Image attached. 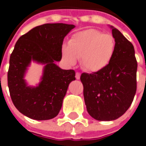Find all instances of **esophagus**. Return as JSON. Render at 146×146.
<instances>
[{
	"label": "esophagus",
	"mask_w": 146,
	"mask_h": 146,
	"mask_svg": "<svg viewBox=\"0 0 146 146\" xmlns=\"http://www.w3.org/2000/svg\"><path fill=\"white\" fill-rule=\"evenodd\" d=\"M80 78V73L77 72V73H76V79L79 80Z\"/></svg>",
	"instance_id": "obj_1"
}]
</instances>
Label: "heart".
Wrapping results in <instances>:
<instances>
[{
    "mask_svg": "<svg viewBox=\"0 0 146 146\" xmlns=\"http://www.w3.org/2000/svg\"><path fill=\"white\" fill-rule=\"evenodd\" d=\"M115 48V39L111 34L90 29L74 34L68 47L62 49V56L69 66L75 65L76 58H81V66L86 71L97 73L110 63Z\"/></svg>",
    "mask_w": 146,
    "mask_h": 146,
    "instance_id": "1",
    "label": "heart"
}]
</instances>
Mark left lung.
Wrapping results in <instances>:
<instances>
[{
  "label": "left lung",
  "instance_id": "1",
  "mask_svg": "<svg viewBox=\"0 0 146 146\" xmlns=\"http://www.w3.org/2000/svg\"><path fill=\"white\" fill-rule=\"evenodd\" d=\"M116 48L110 63L93 73H84V98L89 115L100 121L118 119L131 106L137 88L135 48L119 30L110 26Z\"/></svg>",
  "mask_w": 146,
  "mask_h": 146
}]
</instances>
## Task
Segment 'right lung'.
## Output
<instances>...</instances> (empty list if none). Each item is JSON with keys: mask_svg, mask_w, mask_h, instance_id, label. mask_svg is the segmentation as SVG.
Instances as JSON below:
<instances>
[{"mask_svg": "<svg viewBox=\"0 0 146 146\" xmlns=\"http://www.w3.org/2000/svg\"><path fill=\"white\" fill-rule=\"evenodd\" d=\"M74 25L48 23L33 28L19 37L10 56L8 85L13 104L21 113L36 120L51 119L60 111L75 71L56 65L62 59L65 36ZM44 66L40 82L30 86L25 79L31 62Z\"/></svg>", "mask_w": 146, "mask_h": 146, "instance_id": "add662e5", "label": "right lung"}]
</instances>
